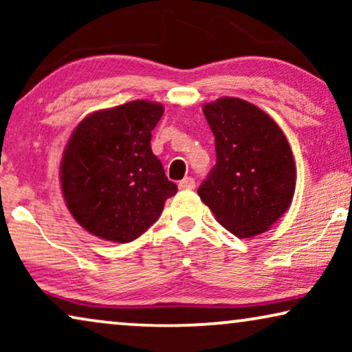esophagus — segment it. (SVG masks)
<instances>
[{
  "label": "esophagus",
  "instance_id": "1",
  "mask_svg": "<svg viewBox=\"0 0 352 352\" xmlns=\"http://www.w3.org/2000/svg\"><path fill=\"white\" fill-rule=\"evenodd\" d=\"M179 189H195V179H194V177L187 176L182 181H179Z\"/></svg>",
  "mask_w": 352,
  "mask_h": 352
}]
</instances>
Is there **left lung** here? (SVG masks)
<instances>
[{
	"mask_svg": "<svg viewBox=\"0 0 352 352\" xmlns=\"http://www.w3.org/2000/svg\"><path fill=\"white\" fill-rule=\"evenodd\" d=\"M216 165L199 187L218 223L239 239L263 234L292 204L296 166L285 134L266 112L237 98L204 105Z\"/></svg>",
	"mask_w": 352,
	"mask_h": 352,
	"instance_id": "1",
	"label": "left lung"
}]
</instances>
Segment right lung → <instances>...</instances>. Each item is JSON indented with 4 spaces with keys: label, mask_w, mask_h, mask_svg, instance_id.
<instances>
[{
    "label": "right lung",
    "mask_w": 352,
    "mask_h": 352,
    "mask_svg": "<svg viewBox=\"0 0 352 352\" xmlns=\"http://www.w3.org/2000/svg\"><path fill=\"white\" fill-rule=\"evenodd\" d=\"M163 105L133 100L81 120L67 142L60 187L81 228L109 242L146 232L177 192L151 147Z\"/></svg>",
    "instance_id": "right-lung-1"
}]
</instances>
